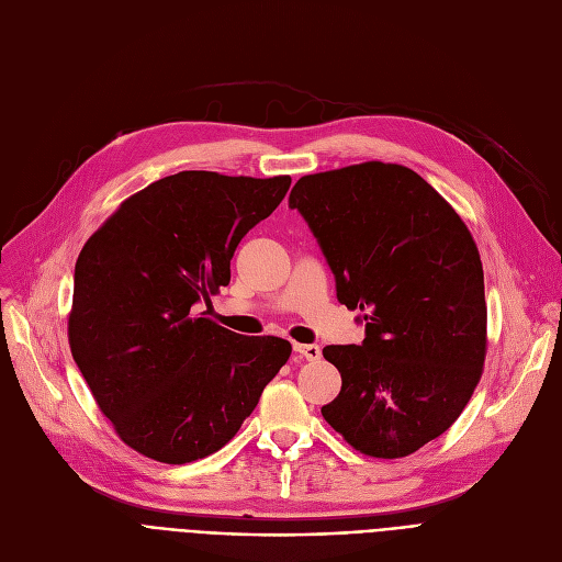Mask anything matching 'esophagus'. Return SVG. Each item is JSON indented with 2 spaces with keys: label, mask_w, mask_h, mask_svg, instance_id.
I'll return each instance as SVG.
<instances>
[{
  "label": "esophagus",
  "mask_w": 562,
  "mask_h": 562,
  "mask_svg": "<svg viewBox=\"0 0 562 562\" xmlns=\"http://www.w3.org/2000/svg\"><path fill=\"white\" fill-rule=\"evenodd\" d=\"M293 350H296L299 356L305 358L307 362L321 360V348L316 344H293Z\"/></svg>",
  "instance_id": "esophagus-1"
}]
</instances>
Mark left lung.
<instances>
[{"mask_svg":"<svg viewBox=\"0 0 562 562\" xmlns=\"http://www.w3.org/2000/svg\"><path fill=\"white\" fill-rule=\"evenodd\" d=\"M289 206L316 236L337 301L364 323L362 344L323 348L341 373L323 419L373 458L419 451L481 380L487 307L474 239L424 177L396 164L305 175Z\"/></svg>","mask_w":562,"mask_h":562,"instance_id":"left-lung-1","label":"left lung"}]
</instances>
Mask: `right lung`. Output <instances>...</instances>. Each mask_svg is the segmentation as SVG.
<instances>
[{"instance_id": "obj_1", "label": "right lung", "mask_w": 562, "mask_h": 562, "mask_svg": "<svg viewBox=\"0 0 562 562\" xmlns=\"http://www.w3.org/2000/svg\"><path fill=\"white\" fill-rule=\"evenodd\" d=\"M289 184L182 170L127 198L81 248L70 350L134 451L168 464L212 456L289 360L286 339L236 335L200 312Z\"/></svg>"}]
</instances>
